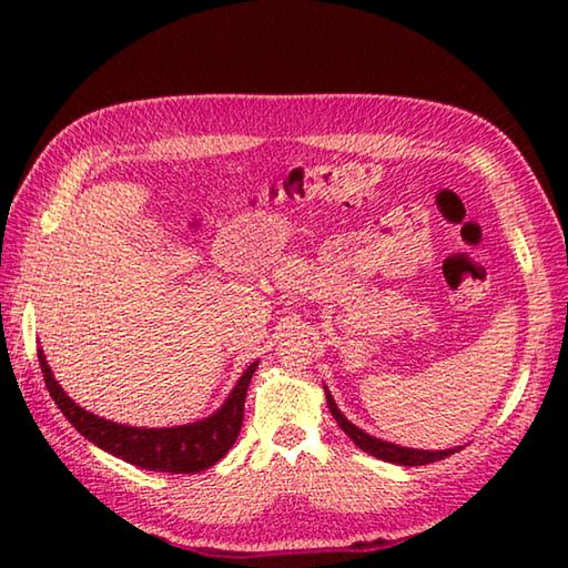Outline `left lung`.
<instances>
[{
  "mask_svg": "<svg viewBox=\"0 0 568 568\" xmlns=\"http://www.w3.org/2000/svg\"><path fill=\"white\" fill-rule=\"evenodd\" d=\"M325 398H328V408L333 413V418L338 420V426L345 430V436H348L361 450H365V454L376 456L381 460H388V464L426 466V464H436V460H444L450 454H456V450H460V446L446 448V450H420V448H406V446L388 444V440L365 434L363 428H358V426H355V423H351L348 418H345L343 413H341V408L335 406V400H333L328 388H325Z\"/></svg>",
  "mask_w": 568,
  "mask_h": 568,
  "instance_id": "1",
  "label": "left lung"
}]
</instances>
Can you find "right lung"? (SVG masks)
Segmentation results:
<instances>
[{
	"instance_id": "1",
	"label": "right lung",
	"mask_w": 568,
	"mask_h": 568,
	"mask_svg": "<svg viewBox=\"0 0 568 568\" xmlns=\"http://www.w3.org/2000/svg\"><path fill=\"white\" fill-rule=\"evenodd\" d=\"M40 368L47 383V390L54 398L57 408L64 413V418L80 430V434L92 440L94 446L108 450V454L128 460L132 466L148 470H165V474H197L215 466L230 448L243 426L245 410V393L250 378L257 368V363H250L237 386L230 393L227 400L220 406L213 416L203 420L185 423V426L172 428H138L122 426L108 418L94 416L84 410L67 396L60 383L54 381L50 365H47L44 353L40 351Z\"/></svg>"
}]
</instances>
